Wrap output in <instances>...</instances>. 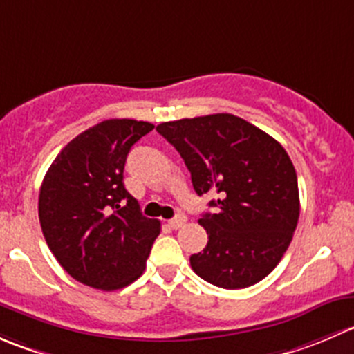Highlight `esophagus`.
<instances>
[{
    "label": "esophagus",
    "instance_id": "esophagus-1",
    "mask_svg": "<svg viewBox=\"0 0 354 354\" xmlns=\"http://www.w3.org/2000/svg\"><path fill=\"white\" fill-rule=\"evenodd\" d=\"M183 225H187V216H183V214H180V216H176V218H173L169 221V226L173 230H178V228H181V226Z\"/></svg>",
    "mask_w": 354,
    "mask_h": 354
}]
</instances>
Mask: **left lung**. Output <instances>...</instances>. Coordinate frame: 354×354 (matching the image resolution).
Listing matches in <instances>:
<instances>
[{
  "instance_id": "left-lung-1",
  "label": "left lung",
  "mask_w": 354,
  "mask_h": 354,
  "mask_svg": "<svg viewBox=\"0 0 354 354\" xmlns=\"http://www.w3.org/2000/svg\"><path fill=\"white\" fill-rule=\"evenodd\" d=\"M157 131L180 152L198 195L216 214L198 219L207 245L192 270L221 289H245L273 272L299 219V190L290 157L275 138L233 114L162 122Z\"/></svg>"
}]
</instances>
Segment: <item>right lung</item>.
I'll return each instance as SVG.
<instances>
[{"label":"right lung","instance_id":"obj_1","mask_svg":"<svg viewBox=\"0 0 354 354\" xmlns=\"http://www.w3.org/2000/svg\"><path fill=\"white\" fill-rule=\"evenodd\" d=\"M153 124L109 119L62 149L39 190L48 247L74 280L102 290L135 282L147 266L160 221L145 218L124 187L126 157Z\"/></svg>","mask_w":354,"mask_h":354}]
</instances>
